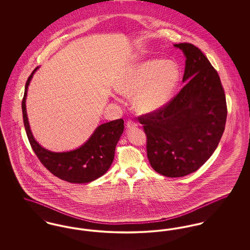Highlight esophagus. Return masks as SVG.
Returning a JSON list of instances; mask_svg holds the SVG:
<instances>
[{"instance_id":"esophagus-1","label":"esophagus","mask_w":250,"mask_h":250,"mask_svg":"<svg viewBox=\"0 0 250 250\" xmlns=\"http://www.w3.org/2000/svg\"><path fill=\"white\" fill-rule=\"evenodd\" d=\"M136 126H137V123H135L134 121H132V120H128V121L126 122V127H127L128 129L135 128Z\"/></svg>"}]
</instances>
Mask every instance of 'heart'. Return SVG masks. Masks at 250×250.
I'll return each mask as SVG.
<instances>
[{
	"mask_svg": "<svg viewBox=\"0 0 250 250\" xmlns=\"http://www.w3.org/2000/svg\"><path fill=\"white\" fill-rule=\"evenodd\" d=\"M180 79L181 71L174 62L143 60L121 74L116 89L123 95H134V106L138 111L154 113L167 104Z\"/></svg>",
	"mask_w": 250,
	"mask_h": 250,
	"instance_id": "obj_1",
	"label": "heart"
}]
</instances>
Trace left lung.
<instances>
[{"label":"left lung","mask_w":250,"mask_h":250,"mask_svg":"<svg viewBox=\"0 0 250 250\" xmlns=\"http://www.w3.org/2000/svg\"><path fill=\"white\" fill-rule=\"evenodd\" d=\"M174 47L187 57L183 77L187 84L165 107L139 116L151 166L171 178L196 171L213 155L228 112L220 78L202 50L191 43Z\"/></svg>","instance_id":"1"}]
</instances>
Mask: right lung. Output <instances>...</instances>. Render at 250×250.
Wrapping results in <instances>:
<instances>
[{
  "instance_id": "1",
  "label": "right lung",
  "mask_w": 250,
  "mask_h": 250,
  "mask_svg": "<svg viewBox=\"0 0 250 250\" xmlns=\"http://www.w3.org/2000/svg\"><path fill=\"white\" fill-rule=\"evenodd\" d=\"M38 67L29 76L22 98L24 126L29 143L36 156L54 176L75 184H86L101 177L111 165L116 144L124 131V120L117 119L99 125L91 138L77 150L53 153L36 143L30 129L26 113V95L29 83Z\"/></svg>"
}]
</instances>
